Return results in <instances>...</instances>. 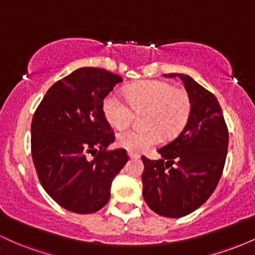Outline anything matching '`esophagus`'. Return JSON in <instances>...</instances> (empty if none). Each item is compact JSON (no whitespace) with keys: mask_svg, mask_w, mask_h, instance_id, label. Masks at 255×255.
Listing matches in <instances>:
<instances>
[{"mask_svg":"<svg viewBox=\"0 0 255 255\" xmlns=\"http://www.w3.org/2000/svg\"><path fill=\"white\" fill-rule=\"evenodd\" d=\"M128 156H129V158H139L140 154L136 153V152H133V151H128Z\"/></svg>","mask_w":255,"mask_h":255,"instance_id":"1","label":"esophagus"}]
</instances>
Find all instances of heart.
I'll return each instance as SVG.
<instances>
[{
	"mask_svg": "<svg viewBox=\"0 0 255 255\" xmlns=\"http://www.w3.org/2000/svg\"><path fill=\"white\" fill-rule=\"evenodd\" d=\"M124 99L111 92L103 101L105 119L121 129L133 119V111H142V128H129L118 134V144L129 151H145L165 137L177 135L188 122L192 99L186 90L160 80H142L125 89Z\"/></svg>",
	"mask_w": 255,
	"mask_h": 255,
	"instance_id": "b5f03b06",
	"label": "heart"
}]
</instances>
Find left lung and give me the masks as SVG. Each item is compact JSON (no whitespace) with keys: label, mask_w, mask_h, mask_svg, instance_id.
Returning a JSON list of instances; mask_svg holds the SVG:
<instances>
[{"label":"left lung","mask_w":255,"mask_h":255,"mask_svg":"<svg viewBox=\"0 0 255 255\" xmlns=\"http://www.w3.org/2000/svg\"><path fill=\"white\" fill-rule=\"evenodd\" d=\"M164 77L183 81L192 111L178 135L157 150L162 159L141 157L142 197L152 211L178 218L195 211L215 192L223 174L229 131L213 93L189 75Z\"/></svg>","instance_id":"8db88e82"}]
</instances>
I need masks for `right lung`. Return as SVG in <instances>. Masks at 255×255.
Masks as SVG:
<instances>
[{
  "instance_id": "obj_1",
  "label": "right lung",
  "mask_w": 255,
  "mask_h": 255,
  "mask_svg": "<svg viewBox=\"0 0 255 255\" xmlns=\"http://www.w3.org/2000/svg\"><path fill=\"white\" fill-rule=\"evenodd\" d=\"M121 81L105 69L79 68L52 85L34 111L31 153L38 178L68 211L101 210L127 163L125 148H108L115 134L103 113L104 98Z\"/></svg>"
}]
</instances>
